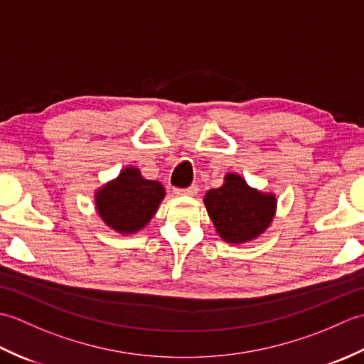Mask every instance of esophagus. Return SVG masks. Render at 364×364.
<instances>
[{
  "instance_id": "esophagus-1",
  "label": "esophagus",
  "mask_w": 364,
  "mask_h": 364,
  "mask_svg": "<svg viewBox=\"0 0 364 364\" xmlns=\"http://www.w3.org/2000/svg\"><path fill=\"white\" fill-rule=\"evenodd\" d=\"M173 192L176 196H196L198 192V186L197 184H192L189 188H176L173 189Z\"/></svg>"
}]
</instances>
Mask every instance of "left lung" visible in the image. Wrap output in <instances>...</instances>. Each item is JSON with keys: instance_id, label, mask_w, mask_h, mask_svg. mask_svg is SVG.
<instances>
[{"instance_id": "left-lung-1", "label": "left lung", "mask_w": 364, "mask_h": 364, "mask_svg": "<svg viewBox=\"0 0 364 364\" xmlns=\"http://www.w3.org/2000/svg\"><path fill=\"white\" fill-rule=\"evenodd\" d=\"M205 205L223 241L245 242L259 236L275 213L274 196L247 186L241 176L230 173L219 189L206 192Z\"/></svg>"}]
</instances>
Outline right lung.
Masks as SVG:
<instances>
[{
  "label": "right lung",
  "mask_w": 364,
  "mask_h": 364,
  "mask_svg": "<svg viewBox=\"0 0 364 364\" xmlns=\"http://www.w3.org/2000/svg\"><path fill=\"white\" fill-rule=\"evenodd\" d=\"M164 196L161 183L144 180L137 168L128 167L98 192L97 210L114 230L133 233L150 222Z\"/></svg>",
  "instance_id": "add662e5"
}]
</instances>
